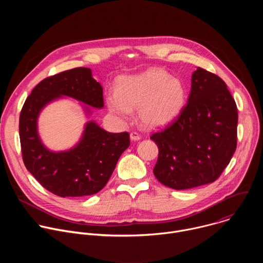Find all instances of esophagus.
I'll return each instance as SVG.
<instances>
[{
    "instance_id": "obj_1",
    "label": "esophagus",
    "mask_w": 263,
    "mask_h": 263,
    "mask_svg": "<svg viewBox=\"0 0 263 263\" xmlns=\"http://www.w3.org/2000/svg\"><path fill=\"white\" fill-rule=\"evenodd\" d=\"M130 139L132 141H138V140H140V135L136 132H132V133H130Z\"/></svg>"
}]
</instances>
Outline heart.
Segmentation results:
<instances>
[{
	"label": "heart",
	"mask_w": 263,
	"mask_h": 263,
	"mask_svg": "<svg viewBox=\"0 0 263 263\" xmlns=\"http://www.w3.org/2000/svg\"><path fill=\"white\" fill-rule=\"evenodd\" d=\"M185 101L183 82L157 67L120 78L117 92L109 91L106 95L111 114L127 120L132 110L138 109L140 124L148 129L162 128L175 121L183 110Z\"/></svg>",
	"instance_id": "1"
}]
</instances>
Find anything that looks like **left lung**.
<instances>
[{
	"instance_id": "1",
	"label": "left lung",
	"mask_w": 263,
	"mask_h": 263,
	"mask_svg": "<svg viewBox=\"0 0 263 263\" xmlns=\"http://www.w3.org/2000/svg\"><path fill=\"white\" fill-rule=\"evenodd\" d=\"M237 107L216 74L198 67L179 117L151 136L159 148L153 173L173 190L214 182L229 164L237 143Z\"/></svg>"
}]
</instances>
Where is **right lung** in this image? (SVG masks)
I'll use <instances>...</instances> for the list:
<instances>
[{
  "mask_svg": "<svg viewBox=\"0 0 263 263\" xmlns=\"http://www.w3.org/2000/svg\"><path fill=\"white\" fill-rule=\"evenodd\" d=\"M64 97L82 103L86 117L91 115L88 105L104 107L103 88L88 67L72 68L46 78L34 87L21 111L23 160L33 177L52 194L62 198L91 196L104 189L130 145L129 133H110L95 121H88L72 147L50 149L40 136L39 118L46 106Z\"/></svg>",
  "mask_w": 263,
  "mask_h": 263,
  "instance_id": "right-lung-1",
  "label": "right lung"
}]
</instances>
